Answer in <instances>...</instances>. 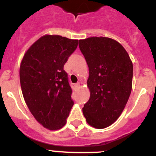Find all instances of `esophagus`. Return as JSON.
I'll use <instances>...</instances> for the list:
<instances>
[{
  "label": "esophagus",
  "mask_w": 156,
  "mask_h": 156,
  "mask_svg": "<svg viewBox=\"0 0 156 156\" xmlns=\"http://www.w3.org/2000/svg\"><path fill=\"white\" fill-rule=\"evenodd\" d=\"M75 86H76V87L79 88L80 87V83H76L75 84Z\"/></svg>",
  "instance_id": "obj_1"
}]
</instances>
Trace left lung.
Returning a JSON list of instances; mask_svg holds the SVG:
<instances>
[{"instance_id": "8db88e82", "label": "left lung", "mask_w": 156, "mask_h": 156, "mask_svg": "<svg viewBox=\"0 0 156 156\" xmlns=\"http://www.w3.org/2000/svg\"><path fill=\"white\" fill-rule=\"evenodd\" d=\"M79 47L89 68L90 93L83 113L88 124L103 129L116 121L127 103L133 64L124 48L108 37L80 40Z\"/></svg>"}]
</instances>
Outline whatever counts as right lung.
I'll list each match as a JSON object with an SVG mask.
<instances>
[{"instance_id": "add662e5", "label": "right lung", "mask_w": 156, "mask_h": 156, "mask_svg": "<svg viewBox=\"0 0 156 156\" xmlns=\"http://www.w3.org/2000/svg\"><path fill=\"white\" fill-rule=\"evenodd\" d=\"M78 40L45 35L29 48L22 60L19 77L25 101L44 127L61 129L74 102L64 65Z\"/></svg>"}]
</instances>
